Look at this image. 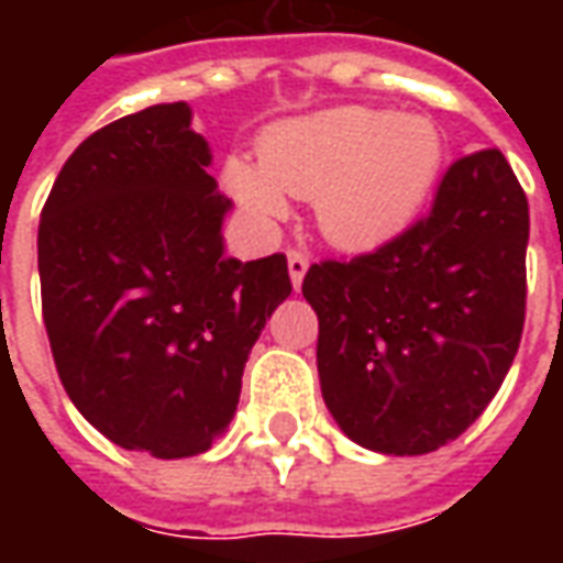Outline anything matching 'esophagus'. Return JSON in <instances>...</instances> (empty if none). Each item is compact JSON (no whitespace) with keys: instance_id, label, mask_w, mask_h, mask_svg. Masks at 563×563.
<instances>
[{"instance_id":"obj_1","label":"esophagus","mask_w":563,"mask_h":563,"mask_svg":"<svg viewBox=\"0 0 563 563\" xmlns=\"http://www.w3.org/2000/svg\"><path fill=\"white\" fill-rule=\"evenodd\" d=\"M286 262H289V277H292V286L295 289H301V280H305V274H307V256L301 253V250H289L286 253Z\"/></svg>"}]
</instances>
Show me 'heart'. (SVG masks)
Segmentation results:
<instances>
[{"mask_svg":"<svg viewBox=\"0 0 563 563\" xmlns=\"http://www.w3.org/2000/svg\"><path fill=\"white\" fill-rule=\"evenodd\" d=\"M258 162L262 172L241 159L225 165L232 196L256 220L286 217L280 192L313 198L329 244L371 250L404 232L422 210L443 165V135L428 117L346 104L268 129Z\"/></svg>","mask_w":563,"mask_h":563,"instance_id":"obj_1","label":"heart"}]
</instances>
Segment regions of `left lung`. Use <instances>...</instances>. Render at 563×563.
<instances>
[{
	"label": "left lung",
	"instance_id": "left-lung-1",
	"mask_svg": "<svg viewBox=\"0 0 563 563\" xmlns=\"http://www.w3.org/2000/svg\"><path fill=\"white\" fill-rule=\"evenodd\" d=\"M528 229L519 177L488 147L452 162L401 234L307 268L322 398L343 434L424 455L483 416L519 353Z\"/></svg>",
	"mask_w": 563,
	"mask_h": 563
}]
</instances>
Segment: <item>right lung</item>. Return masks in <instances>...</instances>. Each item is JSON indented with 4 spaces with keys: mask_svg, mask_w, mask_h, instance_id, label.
Returning <instances> with one entry per match:
<instances>
[{
    "mask_svg": "<svg viewBox=\"0 0 563 563\" xmlns=\"http://www.w3.org/2000/svg\"><path fill=\"white\" fill-rule=\"evenodd\" d=\"M186 102L92 132L38 222L42 317L56 374L111 443L153 459L210 449L246 355L292 292L286 256H225L229 198Z\"/></svg>",
    "mask_w": 563,
    "mask_h": 563,
    "instance_id": "right-lung-1",
    "label": "right lung"
}]
</instances>
